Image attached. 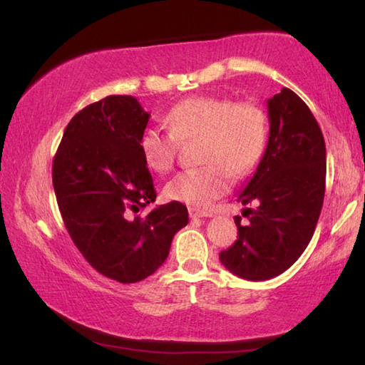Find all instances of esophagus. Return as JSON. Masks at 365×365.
<instances>
[{
	"label": "esophagus",
	"instance_id": "34e87169",
	"mask_svg": "<svg viewBox=\"0 0 365 365\" xmlns=\"http://www.w3.org/2000/svg\"><path fill=\"white\" fill-rule=\"evenodd\" d=\"M188 212H190V217H193V219H200V217H212V214H211V212H207V211H200V209H196V207H190V209H188Z\"/></svg>",
	"mask_w": 365,
	"mask_h": 365
}]
</instances>
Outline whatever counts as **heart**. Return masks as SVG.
Instances as JSON below:
<instances>
[{
	"mask_svg": "<svg viewBox=\"0 0 365 365\" xmlns=\"http://www.w3.org/2000/svg\"><path fill=\"white\" fill-rule=\"evenodd\" d=\"M169 132L146 128L138 146L145 164L159 175L175 164L178 141L200 138V168L178 172L165 185L172 201L206 207L233 182L257 168L267 148L269 120L257 103L228 98L195 96L175 104L165 115Z\"/></svg>",
	"mask_w": 365,
	"mask_h": 365,
	"instance_id": "1",
	"label": "heart"
}]
</instances>
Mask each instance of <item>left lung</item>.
Masks as SVG:
<instances>
[{
  "label": "left lung",
  "instance_id": "left-lung-1",
  "mask_svg": "<svg viewBox=\"0 0 365 365\" xmlns=\"http://www.w3.org/2000/svg\"><path fill=\"white\" fill-rule=\"evenodd\" d=\"M269 141L257 169L238 195L251 214L238 237L219 255L240 279L261 282L280 275L298 261L316 230L324 205L327 153L322 130L301 98L289 88L267 101Z\"/></svg>",
  "mask_w": 365,
  "mask_h": 365
}]
</instances>
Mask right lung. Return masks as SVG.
Here are the masks:
<instances>
[{"mask_svg": "<svg viewBox=\"0 0 365 365\" xmlns=\"http://www.w3.org/2000/svg\"><path fill=\"white\" fill-rule=\"evenodd\" d=\"M150 114L137 98L113 95L72 117L53 163V187L64 225L100 274L135 283L169 256L174 235L188 224L187 206L156 201L138 141Z\"/></svg>", "mask_w": 365, "mask_h": 365, "instance_id": "right-lung-1", "label": "right lung"}]
</instances>
